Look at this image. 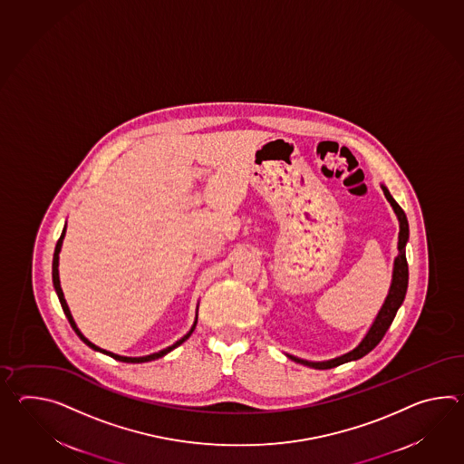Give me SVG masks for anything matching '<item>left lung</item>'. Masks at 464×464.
Wrapping results in <instances>:
<instances>
[{"instance_id": "left-lung-1", "label": "left lung", "mask_w": 464, "mask_h": 464, "mask_svg": "<svg viewBox=\"0 0 464 464\" xmlns=\"http://www.w3.org/2000/svg\"><path fill=\"white\" fill-rule=\"evenodd\" d=\"M382 193L386 196L388 203L392 205L394 215L398 218V223H400V233H398V255L394 257V265H392V286L390 291L386 295V299L382 303V309L378 311L376 318L372 321V324L370 326V330L366 331L364 338L360 341V344L356 348L336 356V358H331L326 361H308L298 358V356H293L288 354L289 360L299 362L303 366H308V368H314V370H330V368H336L340 364L344 362H350V361L361 360L362 356H366L370 351L374 350L380 341L382 340V336L386 334L388 328L392 326V320L398 313V309L401 308L402 301L406 296V289H408V263H406V245H408V239H410V227H408V219L406 215L402 211L401 207L394 201L392 193L388 191L386 186L382 185Z\"/></svg>"}]
</instances>
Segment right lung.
<instances>
[{
  "label": "right lung",
  "instance_id": "add662e5",
  "mask_svg": "<svg viewBox=\"0 0 464 464\" xmlns=\"http://www.w3.org/2000/svg\"><path fill=\"white\" fill-rule=\"evenodd\" d=\"M64 235H66V225L63 227L62 237L58 239V243H56V247H54V255H53V286H54V291H56V295H58V299H60V303H62L63 311H64V314H66V318L70 321V324H72V330L74 333L80 336V340L86 344V346H90L92 350L100 351V353H103V354H108V356H111L114 360L123 361V362H146V361H155L158 358H163L165 354H168L169 351L175 350L178 348L179 344H183L191 334H193V331L196 328V323H198V306H196V316L195 323H193V326L189 328V331L186 333L185 336L181 338V340L176 341L173 343L171 346H168L165 350L158 351V353H151V354H146V356H138V358H133V356H121V354H114L111 351L103 350V348H100V346H96L93 344L92 341L88 340L84 334H82L80 328L76 326V323L72 320V311L68 308V303H66V299H64V295H63L62 283H60V271H58V266H60V251H62L63 246V239H64Z\"/></svg>",
  "mask_w": 464,
  "mask_h": 464
}]
</instances>
